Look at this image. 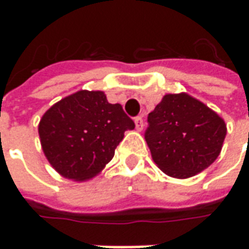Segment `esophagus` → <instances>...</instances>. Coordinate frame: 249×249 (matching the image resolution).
Wrapping results in <instances>:
<instances>
[{
  "instance_id": "obj_1",
  "label": "esophagus",
  "mask_w": 249,
  "mask_h": 249,
  "mask_svg": "<svg viewBox=\"0 0 249 249\" xmlns=\"http://www.w3.org/2000/svg\"><path fill=\"white\" fill-rule=\"evenodd\" d=\"M135 124H136V129L142 130V128H144V120H142V117H141V116L136 117Z\"/></svg>"
}]
</instances>
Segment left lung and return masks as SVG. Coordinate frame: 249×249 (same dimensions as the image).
Returning <instances> with one entry per match:
<instances>
[{
	"mask_svg": "<svg viewBox=\"0 0 249 249\" xmlns=\"http://www.w3.org/2000/svg\"><path fill=\"white\" fill-rule=\"evenodd\" d=\"M146 144L162 172L188 178L217 159L227 135L219 114L187 93L165 94L148 114Z\"/></svg>",
	"mask_w": 249,
	"mask_h": 249,
	"instance_id": "left-lung-1",
	"label": "left lung"
}]
</instances>
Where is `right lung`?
<instances>
[{"label":"right lung","mask_w":249,"mask_h":249,"mask_svg":"<svg viewBox=\"0 0 249 249\" xmlns=\"http://www.w3.org/2000/svg\"><path fill=\"white\" fill-rule=\"evenodd\" d=\"M135 128L120 104L101 90H78L49 108L38 124L42 151L61 176L94 178L114 156L125 130Z\"/></svg>","instance_id":"right-lung-1"}]
</instances>
